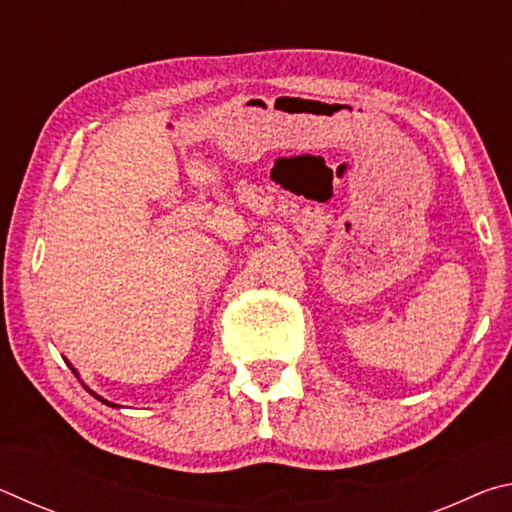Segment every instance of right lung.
<instances>
[{
  "label": "right lung",
  "mask_w": 512,
  "mask_h": 512,
  "mask_svg": "<svg viewBox=\"0 0 512 512\" xmlns=\"http://www.w3.org/2000/svg\"><path fill=\"white\" fill-rule=\"evenodd\" d=\"M72 372L76 375V370H74V368H72ZM90 393H92V391H90ZM92 395H94V393H92ZM94 397H97V400H101V402H106V400H103V397H99V395H94ZM106 404H108V402H106ZM110 406H115V404H110Z\"/></svg>",
  "instance_id": "add662e5"
}]
</instances>
